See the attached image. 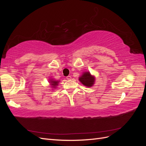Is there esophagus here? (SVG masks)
Wrapping results in <instances>:
<instances>
[{"label": "esophagus", "mask_w": 146, "mask_h": 146, "mask_svg": "<svg viewBox=\"0 0 146 146\" xmlns=\"http://www.w3.org/2000/svg\"><path fill=\"white\" fill-rule=\"evenodd\" d=\"M66 78H67V80H71L72 77L70 76H68L66 77Z\"/></svg>", "instance_id": "1"}]
</instances>
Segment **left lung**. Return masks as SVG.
<instances>
[{
    "label": "left lung",
    "instance_id": "left-lung-1",
    "mask_svg": "<svg viewBox=\"0 0 146 146\" xmlns=\"http://www.w3.org/2000/svg\"><path fill=\"white\" fill-rule=\"evenodd\" d=\"M79 80L85 86L91 87L94 83L95 77L91 76L90 72H85L83 73L81 77H79Z\"/></svg>",
    "mask_w": 146,
    "mask_h": 146
}]
</instances>
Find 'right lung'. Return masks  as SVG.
Instances as JSON below:
<instances>
[{
    "mask_svg": "<svg viewBox=\"0 0 146 146\" xmlns=\"http://www.w3.org/2000/svg\"><path fill=\"white\" fill-rule=\"evenodd\" d=\"M49 81H50L49 83H50V85L52 86V88H54L56 87V86L58 85V82H59L58 81H56V80H54V79H50Z\"/></svg>",
    "mask_w": 146,
    "mask_h": 146,
    "instance_id": "add662e5",
    "label": "right lung"
}]
</instances>
